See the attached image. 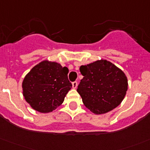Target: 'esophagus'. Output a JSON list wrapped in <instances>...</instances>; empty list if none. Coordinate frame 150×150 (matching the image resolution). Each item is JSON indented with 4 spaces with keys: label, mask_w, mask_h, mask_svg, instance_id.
<instances>
[{
    "label": "esophagus",
    "mask_w": 150,
    "mask_h": 150,
    "mask_svg": "<svg viewBox=\"0 0 150 150\" xmlns=\"http://www.w3.org/2000/svg\"><path fill=\"white\" fill-rule=\"evenodd\" d=\"M77 86H78V83H77V82H74L72 83V88H74V89H76V88H77Z\"/></svg>",
    "instance_id": "esophagus-1"
}]
</instances>
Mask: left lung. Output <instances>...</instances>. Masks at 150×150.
I'll return each instance as SVG.
<instances>
[{"mask_svg": "<svg viewBox=\"0 0 150 150\" xmlns=\"http://www.w3.org/2000/svg\"><path fill=\"white\" fill-rule=\"evenodd\" d=\"M84 76L77 92L88 110L105 114L119 106L126 95L128 82L125 72L106 59L96 60L79 68Z\"/></svg>", "mask_w": 150, "mask_h": 150, "instance_id": "1", "label": "left lung"}]
</instances>
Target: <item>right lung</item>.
I'll list each match as a JSON object with an SVG mask.
<instances>
[{
	"mask_svg": "<svg viewBox=\"0 0 150 150\" xmlns=\"http://www.w3.org/2000/svg\"><path fill=\"white\" fill-rule=\"evenodd\" d=\"M68 69L48 59L31 68L22 82L23 95L32 109L42 113L54 110L64 102L72 85Z\"/></svg>",
	"mask_w": 150,
	"mask_h": 150,
	"instance_id": "1",
	"label": "right lung"
}]
</instances>
